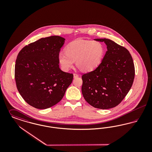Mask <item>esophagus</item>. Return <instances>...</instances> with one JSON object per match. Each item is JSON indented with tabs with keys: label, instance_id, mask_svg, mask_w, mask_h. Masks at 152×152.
<instances>
[{
	"label": "esophagus",
	"instance_id": "1",
	"mask_svg": "<svg viewBox=\"0 0 152 152\" xmlns=\"http://www.w3.org/2000/svg\"><path fill=\"white\" fill-rule=\"evenodd\" d=\"M73 77H74V78L78 77H79V75L76 74V73H73Z\"/></svg>",
	"mask_w": 152,
	"mask_h": 152
}]
</instances>
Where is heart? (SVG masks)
Wrapping results in <instances>:
<instances>
[{
    "instance_id": "heart-1",
    "label": "heart",
    "mask_w": 152,
    "mask_h": 152,
    "mask_svg": "<svg viewBox=\"0 0 152 152\" xmlns=\"http://www.w3.org/2000/svg\"><path fill=\"white\" fill-rule=\"evenodd\" d=\"M104 54L102 45L97 41L78 39L69 44L66 51L58 54V60L62 69L68 71L76 61V64L83 71H91L101 62Z\"/></svg>"
}]
</instances>
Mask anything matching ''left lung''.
<instances>
[{"label":"left lung","instance_id":"1","mask_svg":"<svg viewBox=\"0 0 152 152\" xmlns=\"http://www.w3.org/2000/svg\"><path fill=\"white\" fill-rule=\"evenodd\" d=\"M94 40L104 42L107 51L94 71L82 76V94L94 108H114L123 101L132 86L135 75L133 58L127 49L110 39Z\"/></svg>","mask_w":152,"mask_h":152}]
</instances>
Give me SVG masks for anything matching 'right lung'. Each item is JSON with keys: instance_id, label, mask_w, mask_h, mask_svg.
<instances>
[{"instance_id": "1", "label": "right lung", "mask_w": 152, "mask_h": 152, "mask_svg": "<svg viewBox=\"0 0 152 152\" xmlns=\"http://www.w3.org/2000/svg\"><path fill=\"white\" fill-rule=\"evenodd\" d=\"M65 39L58 36L41 38L23 47L15 66L17 89L31 106L39 109L56 105L72 82V73L59 68L58 54Z\"/></svg>"}]
</instances>
